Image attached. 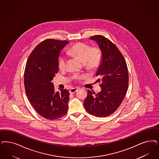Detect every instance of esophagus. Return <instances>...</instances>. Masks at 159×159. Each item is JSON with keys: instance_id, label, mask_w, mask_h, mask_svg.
I'll list each match as a JSON object with an SVG mask.
<instances>
[{"instance_id": "1", "label": "esophagus", "mask_w": 159, "mask_h": 159, "mask_svg": "<svg viewBox=\"0 0 159 159\" xmlns=\"http://www.w3.org/2000/svg\"><path fill=\"white\" fill-rule=\"evenodd\" d=\"M77 89H78L77 88H71V89L70 90V93L71 94H73L76 92Z\"/></svg>"}]
</instances>
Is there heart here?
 <instances>
[{"mask_svg":"<svg viewBox=\"0 0 159 159\" xmlns=\"http://www.w3.org/2000/svg\"><path fill=\"white\" fill-rule=\"evenodd\" d=\"M70 55L78 58L83 63V65L88 70H93L97 68L101 63L102 59V50L98 47L92 48L84 43H77L73 45L69 50ZM66 57L61 55L58 59V67L60 70L66 69ZM75 78L80 79L82 76L75 75Z\"/></svg>","mask_w":159,"mask_h":159,"instance_id":"heart-1","label":"heart"}]
</instances>
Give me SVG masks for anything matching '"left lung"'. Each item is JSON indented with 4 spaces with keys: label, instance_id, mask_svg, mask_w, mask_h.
<instances>
[{
    "label": "left lung",
    "instance_id": "1",
    "mask_svg": "<svg viewBox=\"0 0 159 159\" xmlns=\"http://www.w3.org/2000/svg\"><path fill=\"white\" fill-rule=\"evenodd\" d=\"M96 41L102 52V60L96 76L101 82L97 94L88 90L84 106L92 115L105 117L113 114L123 102L129 86V73L126 60L115 44L102 35L90 37Z\"/></svg>",
    "mask_w": 159,
    "mask_h": 159
}]
</instances>
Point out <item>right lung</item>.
Masks as SVG:
<instances>
[{
    "instance_id": "1",
    "label": "right lung",
    "mask_w": 159,
    "mask_h": 159,
    "mask_svg": "<svg viewBox=\"0 0 159 159\" xmlns=\"http://www.w3.org/2000/svg\"><path fill=\"white\" fill-rule=\"evenodd\" d=\"M69 42L48 39L29 55L24 73L26 94L34 110L44 118L56 120L67 112L69 92H55L51 81L58 72L60 51Z\"/></svg>"
}]
</instances>
